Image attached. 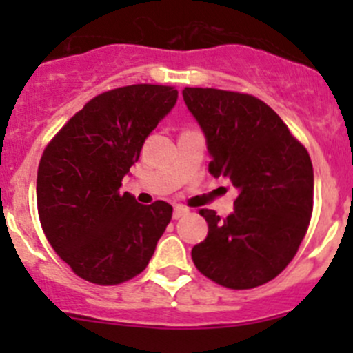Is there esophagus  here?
Wrapping results in <instances>:
<instances>
[{"label": "esophagus", "instance_id": "1", "mask_svg": "<svg viewBox=\"0 0 353 353\" xmlns=\"http://www.w3.org/2000/svg\"><path fill=\"white\" fill-rule=\"evenodd\" d=\"M188 213H190V210L184 208V206H176V208H174L172 216L177 220V219H183V216H186Z\"/></svg>", "mask_w": 353, "mask_h": 353}]
</instances>
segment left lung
Listing matches in <instances>:
<instances>
[{
	"instance_id": "obj_1",
	"label": "left lung",
	"mask_w": 353,
	"mask_h": 353,
	"mask_svg": "<svg viewBox=\"0 0 353 353\" xmlns=\"http://www.w3.org/2000/svg\"><path fill=\"white\" fill-rule=\"evenodd\" d=\"M184 102L212 155L208 170L239 190L234 213L201 208L208 236L191 251L199 273L245 290L275 279L294 259L312 215L314 172L304 145L258 97L186 87Z\"/></svg>"
}]
</instances>
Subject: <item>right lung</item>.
<instances>
[{
	"mask_svg": "<svg viewBox=\"0 0 353 353\" xmlns=\"http://www.w3.org/2000/svg\"><path fill=\"white\" fill-rule=\"evenodd\" d=\"M177 90L138 83L83 105L44 148L37 170L42 230L80 279L117 285L140 275L172 219L165 201L140 205L121 183Z\"/></svg>",
	"mask_w": 353,
	"mask_h": 353,
	"instance_id": "obj_1",
	"label": "right lung"
}]
</instances>
